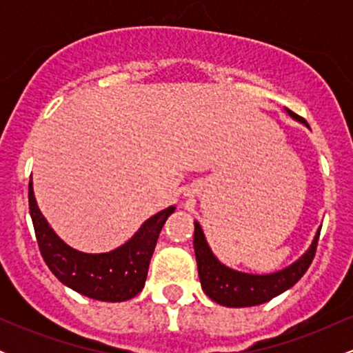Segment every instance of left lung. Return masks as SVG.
Listing matches in <instances>:
<instances>
[{
  "label": "left lung",
  "instance_id": "left-lung-1",
  "mask_svg": "<svg viewBox=\"0 0 353 353\" xmlns=\"http://www.w3.org/2000/svg\"><path fill=\"white\" fill-rule=\"evenodd\" d=\"M290 117L301 121L307 125L305 121L295 112L289 111ZM320 230L315 234L314 242L305 254L294 262L292 265L279 270L274 274L255 275L239 272L229 269L217 261L210 247L205 241L199 222H194V252H196L197 272H199L201 285L205 295H209L214 302L225 307H252L269 302L279 294L295 285L303 274L307 272L317 250Z\"/></svg>",
  "mask_w": 353,
  "mask_h": 353
}]
</instances>
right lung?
I'll use <instances>...</instances> for the list:
<instances>
[{"instance_id":"obj_1","label":"right lung","mask_w":353,"mask_h":353,"mask_svg":"<svg viewBox=\"0 0 353 353\" xmlns=\"http://www.w3.org/2000/svg\"><path fill=\"white\" fill-rule=\"evenodd\" d=\"M28 199L39 252L51 272L78 294L103 302L129 301L143 290L157 237L176 209L171 205L148 219L124 245L111 252L84 254L64 244L50 228L36 204L31 181Z\"/></svg>"}]
</instances>
